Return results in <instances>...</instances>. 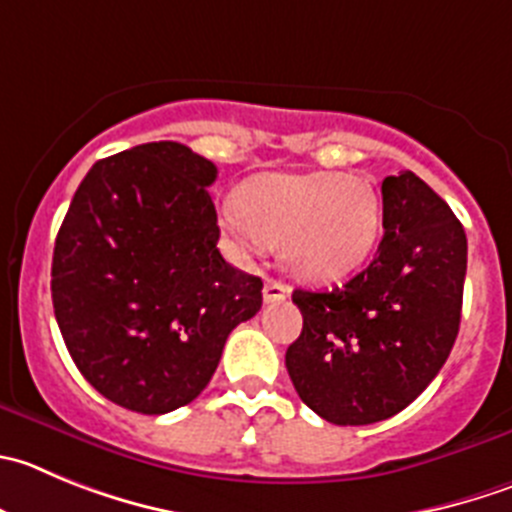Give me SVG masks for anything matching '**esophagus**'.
Wrapping results in <instances>:
<instances>
[{
    "mask_svg": "<svg viewBox=\"0 0 512 512\" xmlns=\"http://www.w3.org/2000/svg\"><path fill=\"white\" fill-rule=\"evenodd\" d=\"M264 299H266V304H276V301L289 299V286L281 284V281H276V279H269L264 284Z\"/></svg>",
    "mask_w": 512,
    "mask_h": 512,
    "instance_id": "34e87169",
    "label": "esophagus"
}]
</instances>
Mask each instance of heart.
<instances>
[{"label": "heart", "instance_id": "1", "mask_svg": "<svg viewBox=\"0 0 512 512\" xmlns=\"http://www.w3.org/2000/svg\"><path fill=\"white\" fill-rule=\"evenodd\" d=\"M382 208L367 178L352 173H264L246 180L223 228L253 253L281 246L291 274L332 281L357 269L377 241Z\"/></svg>", "mask_w": 512, "mask_h": 512}]
</instances>
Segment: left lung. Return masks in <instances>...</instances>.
Segmentation results:
<instances>
[{
    "instance_id": "1",
    "label": "left lung",
    "mask_w": 512,
    "mask_h": 512,
    "mask_svg": "<svg viewBox=\"0 0 512 512\" xmlns=\"http://www.w3.org/2000/svg\"><path fill=\"white\" fill-rule=\"evenodd\" d=\"M377 256L347 284L294 291L304 316L286 349L301 402L334 425H372L415 402L460 332L465 228L412 170L382 180Z\"/></svg>"
}]
</instances>
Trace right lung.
<instances>
[{"label":"right lung","mask_w":512,"mask_h":512,"mask_svg":"<svg viewBox=\"0 0 512 512\" xmlns=\"http://www.w3.org/2000/svg\"><path fill=\"white\" fill-rule=\"evenodd\" d=\"M211 160L173 140L97 160L55 241L52 306L72 362L115 405L165 415L206 389L261 309L218 251Z\"/></svg>","instance_id":"obj_1"}]
</instances>
